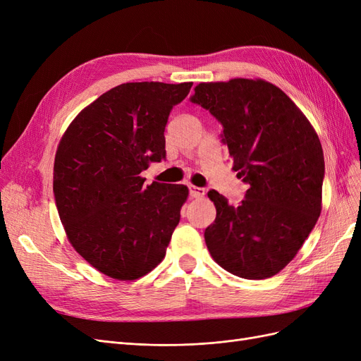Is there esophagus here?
<instances>
[{"label": "esophagus", "instance_id": "1", "mask_svg": "<svg viewBox=\"0 0 361 361\" xmlns=\"http://www.w3.org/2000/svg\"><path fill=\"white\" fill-rule=\"evenodd\" d=\"M204 188H200V187H194V185H191L190 187V195L192 199H202L204 197Z\"/></svg>", "mask_w": 361, "mask_h": 361}]
</instances>
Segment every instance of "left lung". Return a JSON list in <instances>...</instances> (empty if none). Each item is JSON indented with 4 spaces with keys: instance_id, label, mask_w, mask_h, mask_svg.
<instances>
[{
    "instance_id": "8db88e82",
    "label": "left lung",
    "mask_w": 361,
    "mask_h": 361,
    "mask_svg": "<svg viewBox=\"0 0 361 361\" xmlns=\"http://www.w3.org/2000/svg\"><path fill=\"white\" fill-rule=\"evenodd\" d=\"M191 102L223 125L233 170L250 187L239 206L215 190L204 231L212 259L233 276L262 280L297 256L322 209L324 152L312 123L277 85L233 78L195 85Z\"/></svg>"
}]
</instances>
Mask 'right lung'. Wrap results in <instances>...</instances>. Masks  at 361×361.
<instances>
[{
	"mask_svg": "<svg viewBox=\"0 0 361 361\" xmlns=\"http://www.w3.org/2000/svg\"><path fill=\"white\" fill-rule=\"evenodd\" d=\"M192 82H126L87 105L64 130L54 195L69 243L114 280L146 276L166 256L188 199L185 185L140 174L166 158L164 130Z\"/></svg>",
	"mask_w": 361,
	"mask_h": 361,
	"instance_id": "add662e5",
	"label": "right lung"
}]
</instances>
